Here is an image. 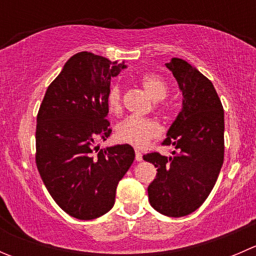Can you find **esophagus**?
I'll list each match as a JSON object with an SVG mask.
<instances>
[{"instance_id": "34e87169", "label": "esophagus", "mask_w": 256, "mask_h": 256, "mask_svg": "<svg viewBox=\"0 0 256 256\" xmlns=\"http://www.w3.org/2000/svg\"><path fill=\"white\" fill-rule=\"evenodd\" d=\"M135 158H136V161H138V162L142 161V154H141L138 150H136V151H135Z\"/></svg>"}]
</instances>
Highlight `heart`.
Here are the masks:
<instances>
[{
    "mask_svg": "<svg viewBox=\"0 0 256 256\" xmlns=\"http://www.w3.org/2000/svg\"><path fill=\"white\" fill-rule=\"evenodd\" d=\"M140 84L146 90L147 94L154 100H164L168 94L167 82L161 76L156 73H144L138 79ZM106 102L109 110L114 114H118L122 108V92L118 84H112L108 92ZM162 134V128L157 121L151 118H140L131 116L116 128V138L124 144H128L135 147H144L154 138Z\"/></svg>",
    "mask_w": 256,
    "mask_h": 256,
    "instance_id": "b5f03b06",
    "label": "heart"
}]
</instances>
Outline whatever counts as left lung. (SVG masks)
<instances>
[{"label": "left lung", "instance_id": "obj_1", "mask_svg": "<svg viewBox=\"0 0 256 256\" xmlns=\"http://www.w3.org/2000/svg\"><path fill=\"white\" fill-rule=\"evenodd\" d=\"M182 92V109L167 131L164 144L174 156L154 152L144 161L157 167L150 183V204L167 216H184L203 204L224 161V112L213 84L180 58L164 64Z\"/></svg>", "mask_w": 256, "mask_h": 256}]
</instances>
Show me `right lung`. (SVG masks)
I'll use <instances>...</instances> for the list:
<instances>
[{
  "instance_id": "add662e5",
  "label": "right lung",
  "mask_w": 256,
  "mask_h": 256,
  "mask_svg": "<svg viewBox=\"0 0 256 256\" xmlns=\"http://www.w3.org/2000/svg\"><path fill=\"white\" fill-rule=\"evenodd\" d=\"M126 68L89 52L74 54L52 82L37 115L36 162L56 204L82 220L114 207L116 187L135 160L128 144L100 148L112 134L106 96Z\"/></svg>"
}]
</instances>
